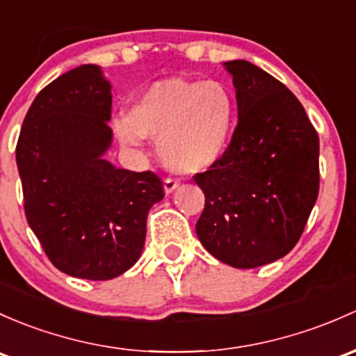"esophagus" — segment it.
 <instances>
[{
	"instance_id": "1",
	"label": "esophagus",
	"mask_w": 356,
	"mask_h": 356,
	"mask_svg": "<svg viewBox=\"0 0 356 356\" xmlns=\"http://www.w3.org/2000/svg\"><path fill=\"white\" fill-rule=\"evenodd\" d=\"M179 188V181H175V179H165V181H163V191H165V194H170V193H174L175 189Z\"/></svg>"
}]
</instances>
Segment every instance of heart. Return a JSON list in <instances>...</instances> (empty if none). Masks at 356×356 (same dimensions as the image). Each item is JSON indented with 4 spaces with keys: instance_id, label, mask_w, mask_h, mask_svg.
I'll return each mask as SVG.
<instances>
[{
    "instance_id": "1",
    "label": "heart",
    "mask_w": 356,
    "mask_h": 356,
    "mask_svg": "<svg viewBox=\"0 0 356 356\" xmlns=\"http://www.w3.org/2000/svg\"><path fill=\"white\" fill-rule=\"evenodd\" d=\"M237 102L222 81L167 78L148 87L115 124L122 143L141 136L159 138L156 149L165 167L197 174L215 165L230 143Z\"/></svg>"
}]
</instances>
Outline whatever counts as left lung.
Masks as SVG:
<instances>
[{"label":"left lung","instance_id":"1","mask_svg":"<svg viewBox=\"0 0 356 356\" xmlns=\"http://www.w3.org/2000/svg\"><path fill=\"white\" fill-rule=\"evenodd\" d=\"M232 74L238 122L222 159L194 181L204 193L196 223L211 256L250 269L286 256L319 194V136L282 81L244 59Z\"/></svg>","mask_w":356,"mask_h":356}]
</instances>
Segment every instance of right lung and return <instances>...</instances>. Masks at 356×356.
<instances>
[{
  "label": "right lung",
  "mask_w": 356,
  "mask_h": 356,
  "mask_svg": "<svg viewBox=\"0 0 356 356\" xmlns=\"http://www.w3.org/2000/svg\"><path fill=\"white\" fill-rule=\"evenodd\" d=\"M111 107L100 66L81 65L40 90L17 143L30 228L59 271L93 282L115 278L140 259L148 211L163 197L153 172L104 159Z\"/></svg>",
  "instance_id": "add662e5"
}]
</instances>
